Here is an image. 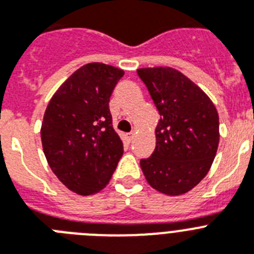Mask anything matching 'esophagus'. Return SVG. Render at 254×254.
Masks as SVG:
<instances>
[{
    "instance_id": "34e87169",
    "label": "esophagus",
    "mask_w": 254,
    "mask_h": 254,
    "mask_svg": "<svg viewBox=\"0 0 254 254\" xmlns=\"http://www.w3.org/2000/svg\"><path fill=\"white\" fill-rule=\"evenodd\" d=\"M134 137H135V131H130V133L127 134V138L129 142H131V140L134 139Z\"/></svg>"
}]
</instances>
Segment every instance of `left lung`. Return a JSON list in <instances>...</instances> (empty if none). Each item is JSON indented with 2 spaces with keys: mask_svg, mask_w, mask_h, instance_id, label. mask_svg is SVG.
Here are the masks:
<instances>
[{
  "mask_svg": "<svg viewBox=\"0 0 254 254\" xmlns=\"http://www.w3.org/2000/svg\"><path fill=\"white\" fill-rule=\"evenodd\" d=\"M160 114L155 129L156 148L140 168L152 189L182 195L203 180L219 143L216 106L195 82L172 67L139 68Z\"/></svg>",
  "mask_w": 254,
  "mask_h": 254,
  "instance_id": "1",
  "label": "left lung"
}]
</instances>
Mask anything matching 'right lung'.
Listing matches in <instances>:
<instances>
[{
    "label": "right lung",
    "mask_w": 254,
    "mask_h": 254,
    "mask_svg": "<svg viewBox=\"0 0 254 254\" xmlns=\"http://www.w3.org/2000/svg\"><path fill=\"white\" fill-rule=\"evenodd\" d=\"M123 76V69L114 65H82L59 86L46 107L41 125L45 157L72 192H99L123 156V142L112 127L108 106Z\"/></svg>",
    "instance_id": "add662e5"
}]
</instances>
